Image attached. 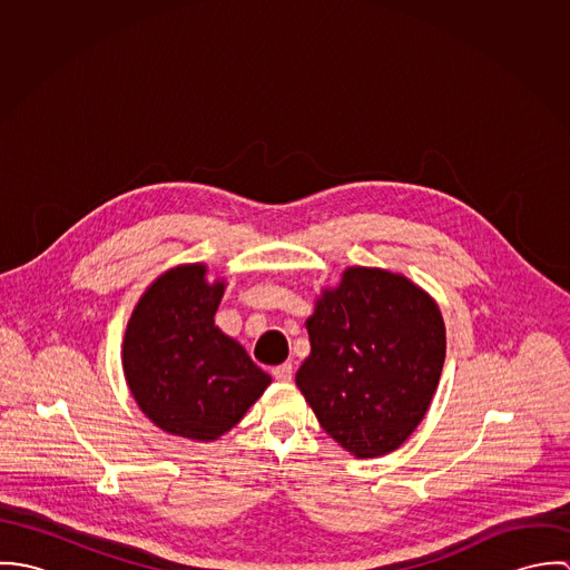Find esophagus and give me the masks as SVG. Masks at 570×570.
<instances>
[{"instance_id": "34e87169", "label": "esophagus", "mask_w": 570, "mask_h": 570, "mask_svg": "<svg viewBox=\"0 0 570 570\" xmlns=\"http://www.w3.org/2000/svg\"><path fill=\"white\" fill-rule=\"evenodd\" d=\"M272 375H274V380H278V382L287 384V382H292V377H294V366H292L289 362L278 364V366H274V368H272Z\"/></svg>"}]
</instances>
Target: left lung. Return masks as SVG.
I'll list each match as a JSON object with an SVG mask.
<instances>
[{
	"label": "left lung",
	"mask_w": 570,
	"mask_h": 570,
	"mask_svg": "<svg viewBox=\"0 0 570 570\" xmlns=\"http://www.w3.org/2000/svg\"><path fill=\"white\" fill-rule=\"evenodd\" d=\"M296 384L323 430L357 459L397 450L425 416L445 360L436 303L402 274L348 267L307 321Z\"/></svg>",
	"instance_id": "8db88e82"
}]
</instances>
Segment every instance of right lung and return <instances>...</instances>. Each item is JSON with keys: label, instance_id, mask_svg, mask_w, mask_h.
Returning a JSON list of instances; mask_svg holds the SVG:
<instances>
[{"label": "right lung", "instance_id": "right-lung-1", "mask_svg": "<svg viewBox=\"0 0 570 570\" xmlns=\"http://www.w3.org/2000/svg\"><path fill=\"white\" fill-rule=\"evenodd\" d=\"M226 285L206 265H177L138 301L122 342L134 400L164 432L215 441L235 428L272 377L215 326Z\"/></svg>", "mask_w": 570, "mask_h": 570}]
</instances>
